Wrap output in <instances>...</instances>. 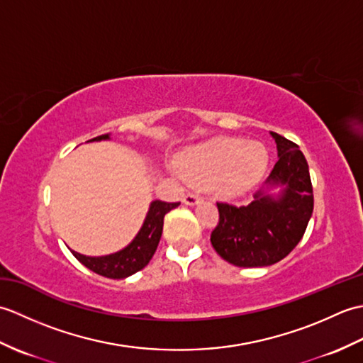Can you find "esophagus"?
I'll return each mask as SVG.
<instances>
[{
  "label": "esophagus",
  "mask_w": 363,
  "mask_h": 363,
  "mask_svg": "<svg viewBox=\"0 0 363 363\" xmlns=\"http://www.w3.org/2000/svg\"><path fill=\"white\" fill-rule=\"evenodd\" d=\"M184 203L187 206H195L199 203V195L195 194V191H189V194H186V196H184Z\"/></svg>",
  "instance_id": "34e87169"
}]
</instances>
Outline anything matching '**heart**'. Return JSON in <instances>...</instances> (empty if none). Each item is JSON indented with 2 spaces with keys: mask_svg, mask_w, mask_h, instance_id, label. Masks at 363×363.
Returning <instances> with one entry per match:
<instances>
[{
  "mask_svg": "<svg viewBox=\"0 0 363 363\" xmlns=\"http://www.w3.org/2000/svg\"><path fill=\"white\" fill-rule=\"evenodd\" d=\"M267 162L268 152L262 143L221 137L189 151L181 169L190 181L217 179L220 194L237 196L260 179Z\"/></svg>",
  "mask_w": 363,
  "mask_h": 363,
  "instance_id": "obj_1",
  "label": "heart"
}]
</instances>
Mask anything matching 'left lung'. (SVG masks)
Masks as SVG:
<instances>
[{
  "label": "left lung",
  "instance_id": "obj_1",
  "mask_svg": "<svg viewBox=\"0 0 363 363\" xmlns=\"http://www.w3.org/2000/svg\"><path fill=\"white\" fill-rule=\"evenodd\" d=\"M277 156L268 187H285L274 199L259 190L250 206L218 201V225L211 234L213 250L229 264L268 267L287 257L303 238L313 212L309 165L296 143L272 133Z\"/></svg>",
  "mask_w": 363,
  "mask_h": 363
}]
</instances>
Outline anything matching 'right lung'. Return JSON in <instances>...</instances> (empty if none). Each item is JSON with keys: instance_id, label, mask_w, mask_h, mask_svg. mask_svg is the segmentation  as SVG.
Here are the masks:
<instances>
[{"instance_id": "1", "label": "right lung", "mask_w": 363, "mask_h": 363, "mask_svg": "<svg viewBox=\"0 0 363 363\" xmlns=\"http://www.w3.org/2000/svg\"><path fill=\"white\" fill-rule=\"evenodd\" d=\"M106 138H109V134L98 135L91 138V140H106ZM177 206H179V203L152 201L142 229L138 230L134 240L125 250L103 257H89L72 251L73 256L82 265H86L89 269L99 276L109 277V279H125V277L140 272L142 268L148 265V262L157 250L162 229H164L165 213H168Z\"/></svg>"}]
</instances>
